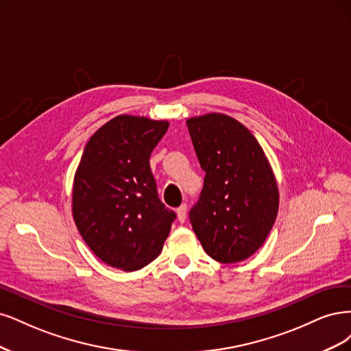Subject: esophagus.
Masks as SVG:
<instances>
[{
  "mask_svg": "<svg viewBox=\"0 0 351 351\" xmlns=\"http://www.w3.org/2000/svg\"><path fill=\"white\" fill-rule=\"evenodd\" d=\"M176 213H178V220H179L180 223H184L185 219H186V204L180 206V207L176 210Z\"/></svg>",
  "mask_w": 351,
  "mask_h": 351,
  "instance_id": "obj_1",
  "label": "esophagus"
}]
</instances>
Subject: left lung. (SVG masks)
Segmentation results:
<instances>
[{"label":"left lung","instance_id":"8db88e82","mask_svg":"<svg viewBox=\"0 0 351 351\" xmlns=\"http://www.w3.org/2000/svg\"><path fill=\"white\" fill-rule=\"evenodd\" d=\"M186 127L206 172L189 221L204 251L219 263H239L265 242L278 211L271 166L251 131L236 119L208 114Z\"/></svg>","mask_w":351,"mask_h":351}]
</instances>
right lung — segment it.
Wrapping results in <instances>:
<instances>
[{"instance_id":"right-lung-1","label":"right lung","mask_w":351,"mask_h":351,"mask_svg":"<svg viewBox=\"0 0 351 351\" xmlns=\"http://www.w3.org/2000/svg\"><path fill=\"white\" fill-rule=\"evenodd\" d=\"M166 121L119 115L84 147L74 176L73 216L93 254L110 267L135 271L160 254L176 213L159 198L150 156Z\"/></svg>"}]
</instances>
